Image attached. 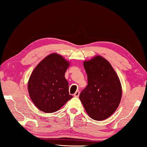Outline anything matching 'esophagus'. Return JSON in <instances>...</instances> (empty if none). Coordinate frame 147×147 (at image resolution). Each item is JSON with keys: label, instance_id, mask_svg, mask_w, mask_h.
I'll use <instances>...</instances> for the list:
<instances>
[{"label": "esophagus", "instance_id": "obj_1", "mask_svg": "<svg viewBox=\"0 0 147 147\" xmlns=\"http://www.w3.org/2000/svg\"><path fill=\"white\" fill-rule=\"evenodd\" d=\"M80 94V91H76L75 92V93L74 94V96H75V97H78Z\"/></svg>", "mask_w": 147, "mask_h": 147}]
</instances>
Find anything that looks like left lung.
I'll return each mask as SVG.
<instances>
[{
    "label": "left lung",
    "instance_id": "left-lung-1",
    "mask_svg": "<svg viewBox=\"0 0 147 147\" xmlns=\"http://www.w3.org/2000/svg\"><path fill=\"white\" fill-rule=\"evenodd\" d=\"M88 86L79 98L91 118L102 121L108 118L118 108L122 96L120 80L111 64L97 56L84 63Z\"/></svg>",
    "mask_w": 147,
    "mask_h": 147
}]
</instances>
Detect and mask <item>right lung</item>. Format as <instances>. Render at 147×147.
I'll use <instances>...</instances> for the list:
<instances>
[{
	"label": "right lung",
	"mask_w": 147,
	"mask_h": 147,
	"mask_svg": "<svg viewBox=\"0 0 147 147\" xmlns=\"http://www.w3.org/2000/svg\"><path fill=\"white\" fill-rule=\"evenodd\" d=\"M69 63L58 54L44 58L32 72L28 83L29 95L39 110L53 113L73 98L65 78Z\"/></svg>",
	"instance_id": "right-lung-1"
}]
</instances>
